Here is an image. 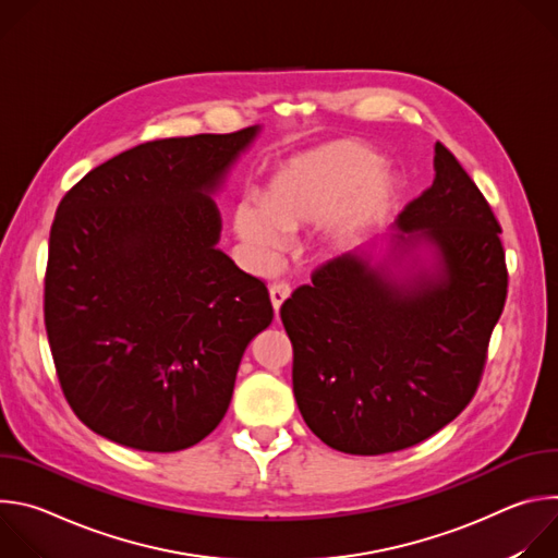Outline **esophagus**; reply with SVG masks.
Masks as SVG:
<instances>
[{"instance_id": "esophagus-1", "label": "esophagus", "mask_w": 558, "mask_h": 558, "mask_svg": "<svg viewBox=\"0 0 558 558\" xmlns=\"http://www.w3.org/2000/svg\"><path fill=\"white\" fill-rule=\"evenodd\" d=\"M289 295H291V287H289L287 282H276V284L269 287V298H271V304H274L276 315H278L282 302H284Z\"/></svg>"}]
</instances>
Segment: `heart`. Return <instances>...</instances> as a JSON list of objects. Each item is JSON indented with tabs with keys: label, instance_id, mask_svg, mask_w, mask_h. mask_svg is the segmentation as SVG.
<instances>
[{
	"label": "heart",
	"instance_id": "1",
	"mask_svg": "<svg viewBox=\"0 0 558 558\" xmlns=\"http://www.w3.org/2000/svg\"><path fill=\"white\" fill-rule=\"evenodd\" d=\"M381 166L377 151L351 138L295 154L274 170L260 203L245 198L235 205L233 229L263 256L282 250L284 233L323 222L327 245L347 247L397 198V181Z\"/></svg>",
	"mask_w": 558,
	"mask_h": 558
}]
</instances>
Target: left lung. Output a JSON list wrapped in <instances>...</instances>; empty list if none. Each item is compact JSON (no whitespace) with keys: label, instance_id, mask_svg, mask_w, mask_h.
<instances>
[{"label":"left lung","instance_id":"8db88e82","mask_svg":"<svg viewBox=\"0 0 558 558\" xmlns=\"http://www.w3.org/2000/svg\"><path fill=\"white\" fill-rule=\"evenodd\" d=\"M433 185L392 222L384 258L347 252L280 308L306 426L349 454L415 446L480 386L506 304L501 227L441 143Z\"/></svg>","mask_w":558,"mask_h":558}]
</instances>
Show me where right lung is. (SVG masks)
Listing matches in <instances>:
<instances>
[{"mask_svg": "<svg viewBox=\"0 0 558 558\" xmlns=\"http://www.w3.org/2000/svg\"><path fill=\"white\" fill-rule=\"evenodd\" d=\"M258 132L136 145L59 203L46 333L70 409L114 444L177 452L205 439L274 320L265 282L216 247L214 194Z\"/></svg>", "mask_w": 558, "mask_h": 558, "instance_id": "obj_1", "label": "right lung"}]
</instances>
